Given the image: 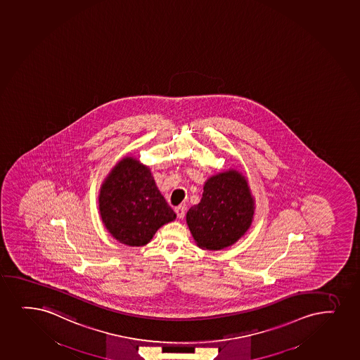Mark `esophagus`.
Instances as JSON below:
<instances>
[{"label":"esophagus","instance_id":"esophagus-1","mask_svg":"<svg viewBox=\"0 0 360 360\" xmlns=\"http://www.w3.org/2000/svg\"><path fill=\"white\" fill-rule=\"evenodd\" d=\"M185 211H186L185 205H179V207H175V212H176V216H178L179 219H184Z\"/></svg>","mask_w":360,"mask_h":360}]
</instances>
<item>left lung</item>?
<instances>
[{
	"mask_svg": "<svg viewBox=\"0 0 360 360\" xmlns=\"http://www.w3.org/2000/svg\"><path fill=\"white\" fill-rule=\"evenodd\" d=\"M253 205L245 176L236 170L219 173L205 182L202 200L187 211V224L199 248L222 250L250 228Z\"/></svg>",
	"mask_w": 360,
	"mask_h": 360,
	"instance_id": "1",
	"label": "left lung"
}]
</instances>
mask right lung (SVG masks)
<instances>
[{
  "label": "right lung",
  "mask_w": 360,
  "mask_h": 360,
  "mask_svg": "<svg viewBox=\"0 0 360 360\" xmlns=\"http://www.w3.org/2000/svg\"><path fill=\"white\" fill-rule=\"evenodd\" d=\"M99 212L116 240L143 246L158 228L176 217L160 193L149 168L126 158L114 167L101 187Z\"/></svg>",
  "instance_id": "add662e5"
}]
</instances>
